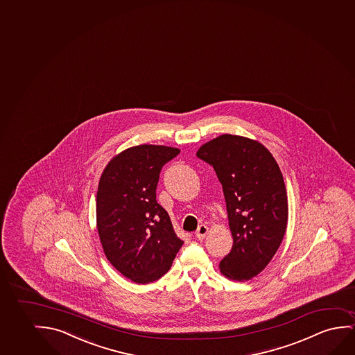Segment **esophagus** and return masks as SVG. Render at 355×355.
I'll return each instance as SVG.
<instances>
[{
	"instance_id": "obj_1",
	"label": "esophagus",
	"mask_w": 355,
	"mask_h": 355,
	"mask_svg": "<svg viewBox=\"0 0 355 355\" xmlns=\"http://www.w3.org/2000/svg\"><path fill=\"white\" fill-rule=\"evenodd\" d=\"M207 234H208V227H207L205 225H200L198 229L196 231V237H197L198 240H203Z\"/></svg>"
}]
</instances>
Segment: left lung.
I'll return each mask as SVG.
<instances>
[{
	"label": "left lung",
	"mask_w": 355,
	"mask_h": 355,
	"mask_svg": "<svg viewBox=\"0 0 355 355\" xmlns=\"http://www.w3.org/2000/svg\"><path fill=\"white\" fill-rule=\"evenodd\" d=\"M197 157L214 168L223 185L234 239L220 270L234 280H250L285 236L288 203L280 168L259 142L229 134L205 144Z\"/></svg>",
	"instance_id": "left-lung-1"
}]
</instances>
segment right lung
<instances>
[{
	"label": "right lung",
	"instance_id": "right-lung-1",
	"mask_svg": "<svg viewBox=\"0 0 355 355\" xmlns=\"http://www.w3.org/2000/svg\"><path fill=\"white\" fill-rule=\"evenodd\" d=\"M180 153L166 146L141 145L115 155L101 176L96 216L107 259L136 284L168 272L184 241L155 200L160 170Z\"/></svg>",
	"mask_w": 355,
	"mask_h": 355
}]
</instances>
